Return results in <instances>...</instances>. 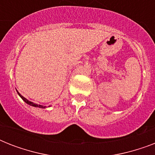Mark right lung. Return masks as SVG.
Masks as SVG:
<instances>
[{
  "label": "right lung",
  "mask_w": 155,
  "mask_h": 155,
  "mask_svg": "<svg viewBox=\"0 0 155 155\" xmlns=\"http://www.w3.org/2000/svg\"><path fill=\"white\" fill-rule=\"evenodd\" d=\"M17 92H18V94L19 95V97H20L21 98V99H22L23 101H24L25 102V103L27 104H29V105L34 106V107H36V108H47L46 106L40 105V104H35V103H34V102H31V101H28V100L26 99V98H25V97H22V96H21V95L20 93H19V92H18V91H17Z\"/></svg>",
  "instance_id": "1"
}]
</instances>
